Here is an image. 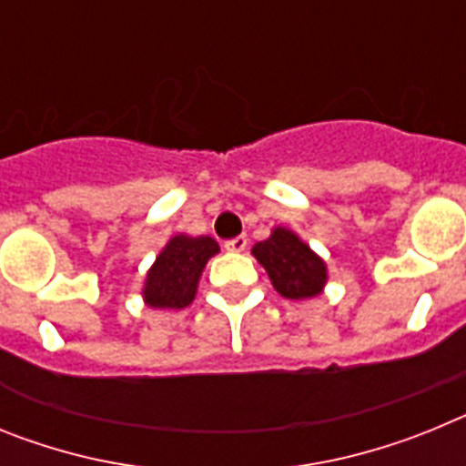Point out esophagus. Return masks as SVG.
Here are the masks:
<instances>
[{"mask_svg": "<svg viewBox=\"0 0 466 466\" xmlns=\"http://www.w3.org/2000/svg\"><path fill=\"white\" fill-rule=\"evenodd\" d=\"M224 247L228 249V252H245V249H247V236L233 238V240L226 242Z\"/></svg>", "mask_w": 466, "mask_h": 466, "instance_id": "34e87169", "label": "esophagus"}]
</instances>
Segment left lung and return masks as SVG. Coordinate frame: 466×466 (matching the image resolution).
<instances>
[{"label":"left lung","instance_id":"obj_1","mask_svg":"<svg viewBox=\"0 0 466 466\" xmlns=\"http://www.w3.org/2000/svg\"><path fill=\"white\" fill-rule=\"evenodd\" d=\"M252 254L261 263L275 291L289 300L315 299L329 282L327 261L291 228L275 226L270 236L252 247Z\"/></svg>","mask_w":466,"mask_h":466}]
</instances>
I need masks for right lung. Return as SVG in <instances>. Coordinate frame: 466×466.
I'll return each mask as SVG.
<instances>
[{"instance_id": "add662e5", "label": "right lung", "mask_w": 466, "mask_h": 466, "mask_svg": "<svg viewBox=\"0 0 466 466\" xmlns=\"http://www.w3.org/2000/svg\"><path fill=\"white\" fill-rule=\"evenodd\" d=\"M214 254H219L214 238H193L187 233L172 236L147 270L142 287L144 306L154 310H182L191 306L200 275Z\"/></svg>"}]
</instances>
